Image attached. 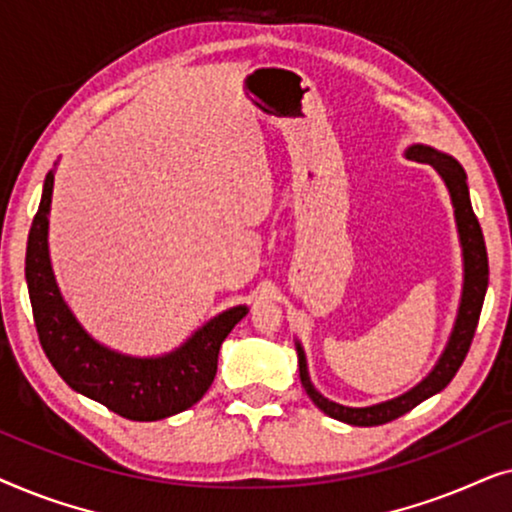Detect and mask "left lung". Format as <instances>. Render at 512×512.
Returning a JSON list of instances; mask_svg holds the SVG:
<instances>
[{
    "instance_id": "left-lung-1",
    "label": "left lung",
    "mask_w": 512,
    "mask_h": 512,
    "mask_svg": "<svg viewBox=\"0 0 512 512\" xmlns=\"http://www.w3.org/2000/svg\"><path fill=\"white\" fill-rule=\"evenodd\" d=\"M405 156L412 160H419V163H429L436 167L440 177L445 179L447 188H450L454 216H457V226H459L461 247H464V265H466L464 296H461L457 326H454V333L450 342H447L445 354L440 356L438 366L433 368V373L426 377L424 382H419L415 389L394 398V401L370 405V408H345V405L328 401V398L321 396L319 391L312 387L310 377H307L305 354L303 349L298 347L300 382H303L307 396H310L312 403L317 405L319 410H324L328 417L340 419V422H347L354 426H380V424L394 422V419L405 415V412L417 408V405L426 401V398H431L433 394H438V391H443L447 384L452 382V377L457 375V370L466 359L468 349H471L475 328H478V319L482 312V303H485V293H487V282H489L487 247H485V237H482L480 221L471 207V195H468L464 167H461L454 158L445 156V153L422 144L410 146Z\"/></svg>"
}]
</instances>
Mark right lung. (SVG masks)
<instances>
[{"label":"right lung","instance_id":"right-lung-1","mask_svg":"<svg viewBox=\"0 0 512 512\" xmlns=\"http://www.w3.org/2000/svg\"><path fill=\"white\" fill-rule=\"evenodd\" d=\"M51 193L53 172H48L25 254L34 326L48 361L74 391L132 422H156L188 410L212 387L221 342L247 314V307L214 317L163 359H130L100 347L76 324L55 286L46 244Z\"/></svg>","mask_w":512,"mask_h":512}]
</instances>
